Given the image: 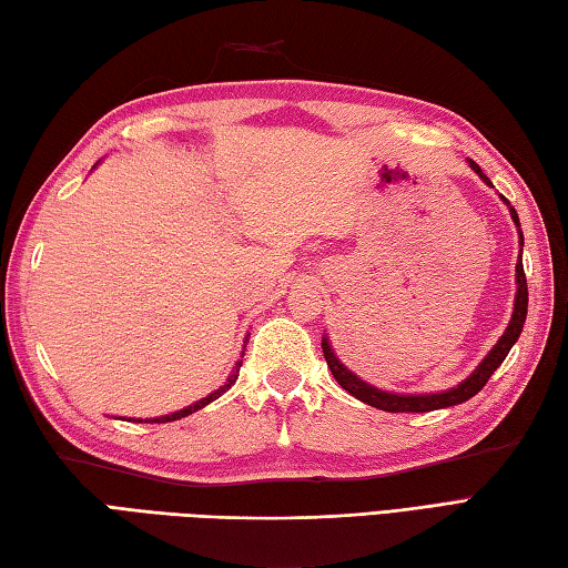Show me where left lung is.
Segmentation results:
<instances>
[{"label": "left lung", "instance_id": "1", "mask_svg": "<svg viewBox=\"0 0 568 568\" xmlns=\"http://www.w3.org/2000/svg\"><path fill=\"white\" fill-rule=\"evenodd\" d=\"M468 165L474 168V171L480 175V180H484V183L490 185V180L486 178L484 171H480L478 163H474V161L468 159ZM503 202L510 207L508 200L503 197ZM510 216L515 220V224L520 226V220H517V212L513 207H510ZM520 246H523V232H520ZM520 253H523V248H520ZM525 317H527V277H525L523 256H520V263H517L515 310H513V320L508 324V329H505V334L500 336V342L493 346V352L484 358V364H480L474 373H470V376L462 385H456L454 390L434 393V395H395V393L378 390V388H373V385L356 378L352 371H346L339 364V358L334 356L327 339L322 342V352H324V361H327V366L332 371V376L336 378V383H339L346 393H352L354 397H358L361 403H366L371 407H378V409H385V413H429V409H439V407H452V405H458V403H466L480 388H484V385L488 383V378L493 376V371H496L505 361V356L510 354L513 344L517 342V336H520V332H523Z\"/></svg>", "mask_w": 568, "mask_h": 568}]
</instances>
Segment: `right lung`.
<instances>
[{
  "label": "right lung",
  "mask_w": 568,
  "mask_h": 568,
  "mask_svg": "<svg viewBox=\"0 0 568 568\" xmlns=\"http://www.w3.org/2000/svg\"><path fill=\"white\" fill-rule=\"evenodd\" d=\"M244 356V354H241ZM239 368H241V361L236 364V371L232 373V378H229V383H224L220 390H214L212 395H207V397H202V400H197L195 405H190V407H185V409H178V413H173V415H165V417H155V419H146V422H173V419H180V417H187V415H192V413H197L200 407H204V405H210L212 400H216V397H222L229 388H232V385L236 383V376H239ZM141 422V419H139Z\"/></svg>",
  "instance_id": "right-lung-1"
}]
</instances>
